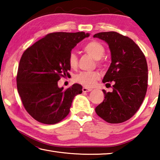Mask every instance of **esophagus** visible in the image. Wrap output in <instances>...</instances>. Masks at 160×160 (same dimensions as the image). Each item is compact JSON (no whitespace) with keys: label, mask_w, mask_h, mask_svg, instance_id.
<instances>
[{"label":"esophagus","mask_w":160,"mask_h":160,"mask_svg":"<svg viewBox=\"0 0 160 160\" xmlns=\"http://www.w3.org/2000/svg\"><path fill=\"white\" fill-rule=\"evenodd\" d=\"M82 92H90L92 89L88 88H82Z\"/></svg>","instance_id":"esophagus-1"}]
</instances>
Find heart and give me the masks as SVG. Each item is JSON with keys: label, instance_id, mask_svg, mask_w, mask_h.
<instances>
[{"label": "heart", "instance_id": "heart-1", "mask_svg": "<svg viewBox=\"0 0 160 160\" xmlns=\"http://www.w3.org/2000/svg\"><path fill=\"white\" fill-rule=\"evenodd\" d=\"M83 50L96 60H99L104 55L105 49L102 44L97 41H92L83 47ZM68 64L71 68H75L78 66V57L73 52L70 53ZM99 78V74L97 72H82L75 75V81L82 85L86 87L92 86Z\"/></svg>", "mask_w": 160, "mask_h": 160}]
</instances>
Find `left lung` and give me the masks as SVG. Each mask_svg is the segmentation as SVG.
I'll return each instance as SVG.
<instances>
[{
  "label": "left lung",
  "mask_w": 160,
  "mask_h": 160,
  "mask_svg": "<svg viewBox=\"0 0 160 160\" xmlns=\"http://www.w3.org/2000/svg\"><path fill=\"white\" fill-rule=\"evenodd\" d=\"M107 43L112 63L102 82H113V91L103 90L104 99L95 108L99 117L110 123L131 118L144 100L148 88V64L142 51L129 37L116 32H99L93 36Z\"/></svg>",
  "instance_id": "obj_1"
}]
</instances>
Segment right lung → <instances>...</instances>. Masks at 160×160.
<instances>
[{
  "instance_id": "1",
  "label": "right lung",
  "mask_w": 160,
  "mask_h": 160,
  "mask_svg": "<svg viewBox=\"0 0 160 160\" xmlns=\"http://www.w3.org/2000/svg\"><path fill=\"white\" fill-rule=\"evenodd\" d=\"M89 36L83 32H53L23 53L17 88L26 111L35 120L44 124L60 122L69 113L74 97L82 92L79 84L63 90L58 81L69 75L68 57L72 48Z\"/></svg>"
}]
</instances>
